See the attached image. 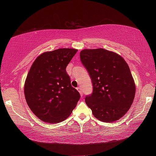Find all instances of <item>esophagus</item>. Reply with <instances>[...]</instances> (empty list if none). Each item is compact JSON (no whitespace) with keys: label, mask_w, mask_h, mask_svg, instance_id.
Here are the masks:
<instances>
[{"label":"esophagus","mask_w":156,"mask_h":156,"mask_svg":"<svg viewBox=\"0 0 156 156\" xmlns=\"http://www.w3.org/2000/svg\"><path fill=\"white\" fill-rule=\"evenodd\" d=\"M77 90L78 91L79 93H80V96H83V91H82V89H81V88L80 87H78L77 88Z\"/></svg>","instance_id":"34e87169"}]
</instances>
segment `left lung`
Segmentation results:
<instances>
[{"instance_id":"1","label":"left lung","mask_w":156,"mask_h":156,"mask_svg":"<svg viewBox=\"0 0 156 156\" xmlns=\"http://www.w3.org/2000/svg\"><path fill=\"white\" fill-rule=\"evenodd\" d=\"M80 60L88 71L93 93L85 102L95 118L105 122L120 119L130 109L135 98L136 84L123 58L109 50L84 49Z\"/></svg>"}]
</instances>
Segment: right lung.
Returning <instances> with one entry per match:
<instances>
[{"instance_id":"add662e5","label":"right lung","mask_w":156,"mask_h":156,"mask_svg":"<svg viewBox=\"0 0 156 156\" xmlns=\"http://www.w3.org/2000/svg\"><path fill=\"white\" fill-rule=\"evenodd\" d=\"M78 49H58L36 58L26 78V102L34 114L47 123H58L71 115L80 94L71 84L66 67Z\"/></svg>"}]
</instances>
